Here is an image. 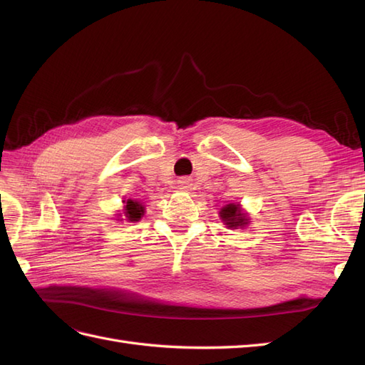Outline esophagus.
Listing matches in <instances>:
<instances>
[{
  "label": "esophagus",
  "mask_w": 365,
  "mask_h": 365,
  "mask_svg": "<svg viewBox=\"0 0 365 365\" xmlns=\"http://www.w3.org/2000/svg\"><path fill=\"white\" fill-rule=\"evenodd\" d=\"M178 185H180V189H190V185H192V181L189 180V178H181L180 181H178Z\"/></svg>",
  "instance_id": "34e87169"
}]
</instances>
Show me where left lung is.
<instances>
[{"instance_id":"8db88e82","label":"left lung","mask_w":365,"mask_h":365,"mask_svg":"<svg viewBox=\"0 0 365 365\" xmlns=\"http://www.w3.org/2000/svg\"><path fill=\"white\" fill-rule=\"evenodd\" d=\"M220 219L224 220V224L228 225L230 228H237V227H245L248 224V217L245 216V213L240 212L239 204H228L227 207H224L220 210L219 213Z\"/></svg>"}]
</instances>
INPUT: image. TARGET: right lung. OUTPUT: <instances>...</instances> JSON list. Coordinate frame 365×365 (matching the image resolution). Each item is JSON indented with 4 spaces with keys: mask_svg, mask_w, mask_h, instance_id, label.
Returning a JSON list of instances; mask_svg holds the SVG:
<instances>
[{
    "mask_svg": "<svg viewBox=\"0 0 365 365\" xmlns=\"http://www.w3.org/2000/svg\"><path fill=\"white\" fill-rule=\"evenodd\" d=\"M125 215L129 222H137V220L141 219V216L145 215V207H143L138 201H132L128 200L125 202Z\"/></svg>",
    "mask_w": 365,
    "mask_h": 365,
    "instance_id": "1",
    "label": "right lung"
}]
</instances>
